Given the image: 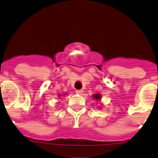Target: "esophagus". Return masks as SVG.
Masks as SVG:
<instances>
[{
	"label": "esophagus",
	"mask_w": 158,
	"mask_h": 158,
	"mask_svg": "<svg viewBox=\"0 0 158 158\" xmlns=\"http://www.w3.org/2000/svg\"><path fill=\"white\" fill-rule=\"evenodd\" d=\"M76 94H82V93H83V90H82V89H79V90H76Z\"/></svg>",
	"instance_id": "esophagus-1"
}]
</instances>
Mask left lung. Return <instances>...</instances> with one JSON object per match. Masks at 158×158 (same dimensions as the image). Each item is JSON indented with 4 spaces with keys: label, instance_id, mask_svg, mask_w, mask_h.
Wrapping results in <instances>:
<instances>
[{
    "label": "left lung",
    "instance_id": "1",
    "mask_svg": "<svg viewBox=\"0 0 158 158\" xmlns=\"http://www.w3.org/2000/svg\"><path fill=\"white\" fill-rule=\"evenodd\" d=\"M92 98L94 99H95L96 101H100L101 100V94H98H98H92Z\"/></svg>",
    "mask_w": 158,
    "mask_h": 158
}]
</instances>
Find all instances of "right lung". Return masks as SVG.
<instances>
[{
    "instance_id": "right-lung-1",
    "label": "right lung",
    "mask_w": 158,
    "mask_h": 158,
    "mask_svg": "<svg viewBox=\"0 0 158 158\" xmlns=\"http://www.w3.org/2000/svg\"><path fill=\"white\" fill-rule=\"evenodd\" d=\"M65 94H66V93H65V94H64V95H63V96H65ZM58 96H59V97H60V94H59V95H58Z\"/></svg>"
}]
</instances>
